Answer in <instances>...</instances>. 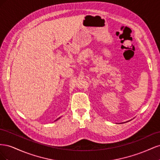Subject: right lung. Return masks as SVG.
<instances>
[{
    "label": "right lung",
    "mask_w": 160,
    "mask_h": 160,
    "mask_svg": "<svg viewBox=\"0 0 160 160\" xmlns=\"http://www.w3.org/2000/svg\"><path fill=\"white\" fill-rule=\"evenodd\" d=\"M60 118H61V117H60V118H58V119H56V120H55V121H57V120H58V119H60Z\"/></svg>",
    "instance_id": "add662e5"
}]
</instances>
